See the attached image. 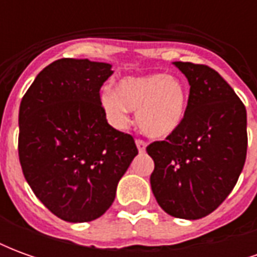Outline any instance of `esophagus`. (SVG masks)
I'll return each instance as SVG.
<instances>
[{
	"instance_id": "1",
	"label": "esophagus",
	"mask_w": 257,
	"mask_h": 257,
	"mask_svg": "<svg viewBox=\"0 0 257 257\" xmlns=\"http://www.w3.org/2000/svg\"><path fill=\"white\" fill-rule=\"evenodd\" d=\"M136 147H138L139 153H145L146 151V143L143 142V140H140V139L136 140Z\"/></svg>"
}]
</instances>
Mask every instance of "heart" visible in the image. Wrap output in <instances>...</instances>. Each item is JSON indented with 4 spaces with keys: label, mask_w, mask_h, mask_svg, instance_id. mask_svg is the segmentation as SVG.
Returning <instances> with one entry per match:
<instances>
[{
    "label": "heart",
    "mask_w": 257,
    "mask_h": 257,
    "mask_svg": "<svg viewBox=\"0 0 257 257\" xmlns=\"http://www.w3.org/2000/svg\"><path fill=\"white\" fill-rule=\"evenodd\" d=\"M189 104L183 81L176 75L154 73L119 79L115 92L100 93V106L108 122L123 128L128 110L136 111V123L149 138L164 139L182 125Z\"/></svg>",
    "instance_id": "obj_1"
}]
</instances>
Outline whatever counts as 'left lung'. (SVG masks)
Listing matches in <instances>:
<instances>
[{
  "label": "left lung",
  "instance_id": "obj_1",
  "mask_svg": "<svg viewBox=\"0 0 257 257\" xmlns=\"http://www.w3.org/2000/svg\"><path fill=\"white\" fill-rule=\"evenodd\" d=\"M173 66L190 84L187 112L172 135L147 147L154 161L150 183L168 215L195 220L227 198L242 172L246 110L213 68L189 62Z\"/></svg>",
  "mask_w": 257,
  "mask_h": 257
}]
</instances>
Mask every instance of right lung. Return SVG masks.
I'll use <instances>...</instances> for the list:
<instances>
[{
    "label": "right lung",
    "instance_id": "right-lung-1",
    "mask_svg": "<svg viewBox=\"0 0 257 257\" xmlns=\"http://www.w3.org/2000/svg\"><path fill=\"white\" fill-rule=\"evenodd\" d=\"M111 64L59 59L42 70L19 108V160L27 183L53 215L95 220L115 198L138 149L108 125L101 85Z\"/></svg>",
    "mask_w": 257,
    "mask_h": 257
}]
</instances>
